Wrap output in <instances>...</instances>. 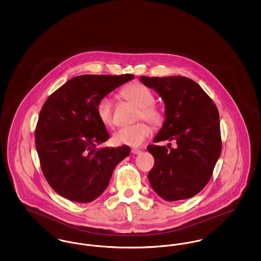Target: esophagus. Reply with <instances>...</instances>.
<instances>
[{
	"label": "esophagus",
	"instance_id": "esophagus-1",
	"mask_svg": "<svg viewBox=\"0 0 261 261\" xmlns=\"http://www.w3.org/2000/svg\"><path fill=\"white\" fill-rule=\"evenodd\" d=\"M131 151H132V153H133V154H140V153L142 152V150H141V149H132Z\"/></svg>",
	"mask_w": 261,
	"mask_h": 261
}]
</instances>
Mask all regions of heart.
<instances>
[{
    "label": "heart",
    "instance_id": "obj_1",
    "mask_svg": "<svg viewBox=\"0 0 261 261\" xmlns=\"http://www.w3.org/2000/svg\"><path fill=\"white\" fill-rule=\"evenodd\" d=\"M121 94L125 99L138 108L136 120H147L154 127H159L162 124L163 112L160 108L153 105L154 96L149 88L142 83L135 82L123 88ZM97 113L102 124L106 126L113 125L112 100L110 97L106 96L99 99L97 105ZM150 133V126L144 122H139L118 129L113 134L112 140L116 145L139 147L149 138Z\"/></svg>",
    "mask_w": 261,
    "mask_h": 261
}]
</instances>
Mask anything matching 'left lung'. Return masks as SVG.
I'll return each instance as SVG.
<instances>
[{
	"label": "left lung",
	"instance_id": "1",
	"mask_svg": "<svg viewBox=\"0 0 261 261\" xmlns=\"http://www.w3.org/2000/svg\"><path fill=\"white\" fill-rule=\"evenodd\" d=\"M140 81L165 105V120L153 143H176L175 148L170 143L148 147L154 159L149 184L167 201L190 199L208 183L221 153L218 110L198 83L184 76H141Z\"/></svg>",
	"mask_w": 261,
	"mask_h": 261
}]
</instances>
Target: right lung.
Segmentation results:
<instances>
[{
    "instance_id": "add662e5",
    "label": "right lung",
    "mask_w": 261,
    "mask_h": 261,
    "mask_svg": "<svg viewBox=\"0 0 261 261\" xmlns=\"http://www.w3.org/2000/svg\"><path fill=\"white\" fill-rule=\"evenodd\" d=\"M134 75H80L68 80L45 101L35 130L43 174L65 199L90 202L109 186L115 166L130 153L128 146L96 149L110 135L97 105Z\"/></svg>"
}]
</instances>
